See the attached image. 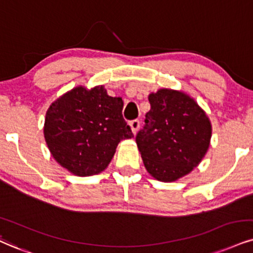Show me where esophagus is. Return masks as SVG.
<instances>
[{"mask_svg": "<svg viewBox=\"0 0 253 253\" xmlns=\"http://www.w3.org/2000/svg\"><path fill=\"white\" fill-rule=\"evenodd\" d=\"M139 124H141V122H139L138 120H133V121L130 122V126H131V130H132L133 135H136V132L138 131Z\"/></svg>", "mask_w": 253, "mask_h": 253, "instance_id": "obj_1", "label": "esophagus"}]
</instances>
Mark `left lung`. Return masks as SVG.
I'll list each match as a JSON object with an SVG mask.
<instances>
[{
	"label": "left lung",
	"instance_id": "left-lung-1",
	"mask_svg": "<svg viewBox=\"0 0 253 253\" xmlns=\"http://www.w3.org/2000/svg\"><path fill=\"white\" fill-rule=\"evenodd\" d=\"M151 109L136 135L145 169L161 182L191 172L207 154L211 123L205 111L182 91L160 89L149 95Z\"/></svg>",
	"mask_w": 253,
	"mask_h": 253
}]
</instances>
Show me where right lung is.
I'll list each match as a JSON object with an SVG mask.
<instances>
[{
    "instance_id": "right-lung-1",
    "label": "right lung",
    "mask_w": 253,
    "mask_h": 253,
    "mask_svg": "<svg viewBox=\"0 0 253 253\" xmlns=\"http://www.w3.org/2000/svg\"><path fill=\"white\" fill-rule=\"evenodd\" d=\"M122 110L123 99L109 96L103 85L62 95L46 111L43 130L52 157L76 176L102 172L118 143L133 137Z\"/></svg>"
}]
</instances>
